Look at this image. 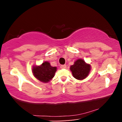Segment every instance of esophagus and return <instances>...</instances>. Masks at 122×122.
I'll use <instances>...</instances> for the list:
<instances>
[{
    "label": "esophagus",
    "instance_id": "1",
    "mask_svg": "<svg viewBox=\"0 0 122 122\" xmlns=\"http://www.w3.org/2000/svg\"><path fill=\"white\" fill-rule=\"evenodd\" d=\"M60 68H61V69H65L66 68V65H62L60 66Z\"/></svg>",
    "mask_w": 122,
    "mask_h": 122
}]
</instances>
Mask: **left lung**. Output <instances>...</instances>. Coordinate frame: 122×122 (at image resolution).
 Segmentation results:
<instances>
[{
	"label": "left lung",
	"mask_w": 122,
	"mask_h": 122,
	"mask_svg": "<svg viewBox=\"0 0 122 122\" xmlns=\"http://www.w3.org/2000/svg\"><path fill=\"white\" fill-rule=\"evenodd\" d=\"M72 75L75 79L83 80L88 76L91 70L90 65L86 64L82 59L77 60L70 68Z\"/></svg>",
	"instance_id": "1"
}]
</instances>
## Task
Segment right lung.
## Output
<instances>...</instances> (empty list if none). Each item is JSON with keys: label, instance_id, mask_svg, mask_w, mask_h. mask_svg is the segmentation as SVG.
<instances>
[{"label": "right lung", "instance_id": "obj_1", "mask_svg": "<svg viewBox=\"0 0 122 122\" xmlns=\"http://www.w3.org/2000/svg\"><path fill=\"white\" fill-rule=\"evenodd\" d=\"M32 71L38 80L42 82H47L54 77L57 68L51 66L49 62L46 61L40 66H34Z\"/></svg>", "mask_w": 122, "mask_h": 122}]
</instances>
